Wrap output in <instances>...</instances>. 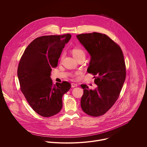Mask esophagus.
Masks as SVG:
<instances>
[{
  "label": "esophagus",
  "instance_id": "1",
  "mask_svg": "<svg viewBox=\"0 0 147 147\" xmlns=\"http://www.w3.org/2000/svg\"><path fill=\"white\" fill-rule=\"evenodd\" d=\"M71 87H72V88L76 87L77 86V84H75V83H71Z\"/></svg>",
  "mask_w": 147,
  "mask_h": 147
}]
</instances>
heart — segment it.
Here are the masks:
<instances>
[{"mask_svg":"<svg viewBox=\"0 0 147 147\" xmlns=\"http://www.w3.org/2000/svg\"><path fill=\"white\" fill-rule=\"evenodd\" d=\"M72 54H73V56H74V57L76 59H78L80 57L86 56L84 51L82 50L81 49H79V48L74 49L72 51Z\"/></svg>","mask_w":147,"mask_h":147,"instance_id":"b5f03b06","label":"heart"}]
</instances>
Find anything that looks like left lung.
Listing matches in <instances>:
<instances>
[{"mask_svg":"<svg viewBox=\"0 0 147 147\" xmlns=\"http://www.w3.org/2000/svg\"><path fill=\"white\" fill-rule=\"evenodd\" d=\"M77 38L91 56L87 71L94 76L97 85L94 90H90L86 84L81 85L84 89L81 107L90 116H99L113 105L124 82L126 73L123 52L105 34H82Z\"/></svg>","mask_w":147,"mask_h":147,"instance_id":"obj_1","label":"left lung"}]
</instances>
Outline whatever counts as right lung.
Wrapping results in <instances>:
<instances>
[{"instance_id":"obj_1","label":"right lung","mask_w":147,"mask_h":147,"mask_svg":"<svg viewBox=\"0 0 147 147\" xmlns=\"http://www.w3.org/2000/svg\"><path fill=\"white\" fill-rule=\"evenodd\" d=\"M71 36L66 34L36 38L20 60L17 76L21 91L32 109L43 117L52 116L61 111L62 97L71 88L67 81L53 84L50 77Z\"/></svg>"}]
</instances>
